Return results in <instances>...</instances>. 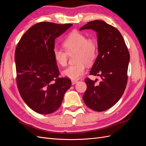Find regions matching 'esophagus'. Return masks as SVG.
<instances>
[{
	"mask_svg": "<svg viewBox=\"0 0 146 146\" xmlns=\"http://www.w3.org/2000/svg\"><path fill=\"white\" fill-rule=\"evenodd\" d=\"M77 82H77V80H72V85H75V84H76Z\"/></svg>",
	"mask_w": 146,
	"mask_h": 146,
	"instance_id": "obj_1",
	"label": "esophagus"
}]
</instances>
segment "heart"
I'll use <instances>...</instances> for the list:
<instances>
[{"instance_id": "b5f03b06", "label": "heart", "mask_w": 146, "mask_h": 146, "mask_svg": "<svg viewBox=\"0 0 146 146\" xmlns=\"http://www.w3.org/2000/svg\"><path fill=\"white\" fill-rule=\"evenodd\" d=\"M65 50L58 47L53 49V55L56 63L64 66L67 64L68 54L76 55L75 65L69 66L63 70L62 74L71 80H77L86 71L85 64L94 62L98 55V44L93 39L88 38L84 34L74 31L66 37L63 42Z\"/></svg>"}]
</instances>
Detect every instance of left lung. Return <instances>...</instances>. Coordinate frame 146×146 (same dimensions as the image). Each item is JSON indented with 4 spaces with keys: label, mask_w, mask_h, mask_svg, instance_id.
<instances>
[{
    "label": "left lung",
    "mask_w": 146,
    "mask_h": 146,
    "mask_svg": "<svg viewBox=\"0 0 146 146\" xmlns=\"http://www.w3.org/2000/svg\"><path fill=\"white\" fill-rule=\"evenodd\" d=\"M92 29L97 33L99 54L90 75L100 76L102 80L87 78V89L83 96L88 107L96 111H105L116 104L125 91L130 54L119 31L103 21L88 23L80 30Z\"/></svg>",
    "instance_id": "1"
}]
</instances>
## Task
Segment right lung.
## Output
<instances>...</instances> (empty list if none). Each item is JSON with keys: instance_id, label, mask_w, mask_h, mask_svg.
Masks as SVG:
<instances>
[{"instance_id": "obj_1", "label": "right lung", "mask_w": 146, "mask_h": 146, "mask_svg": "<svg viewBox=\"0 0 146 146\" xmlns=\"http://www.w3.org/2000/svg\"><path fill=\"white\" fill-rule=\"evenodd\" d=\"M72 24L41 22L21 37L15 50L16 82L21 98L33 111L41 114L55 112L71 86V81L59 77L53 55L55 40Z\"/></svg>"}]
</instances>
